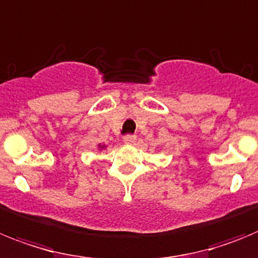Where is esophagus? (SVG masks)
Wrapping results in <instances>:
<instances>
[{
	"label": "esophagus",
	"mask_w": 258,
	"mask_h": 258,
	"mask_svg": "<svg viewBox=\"0 0 258 258\" xmlns=\"http://www.w3.org/2000/svg\"><path fill=\"white\" fill-rule=\"evenodd\" d=\"M123 142H124V144H128V145L135 144L136 136L135 135H126L124 138H123Z\"/></svg>",
	"instance_id": "esophagus-1"
}]
</instances>
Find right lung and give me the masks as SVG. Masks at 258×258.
Returning a JSON list of instances; mask_svg holds the SVG:
<instances>
[{
	"label": "right lung",
	"instance_id": "right-lung-1",
	"mask_svg": "<svg viewBox=\"0 0 258 258\" xmlns=\"http://www.w3.org/2000/svg\"><path fill=\"white\" fill-rule=\"evenodd\" d=\"M98 148H100V149H105V148H106V145H101V144H98Z\"/></svg>",
	"mask_w": 258,
	"mask_h": 258
}]
</instances>
